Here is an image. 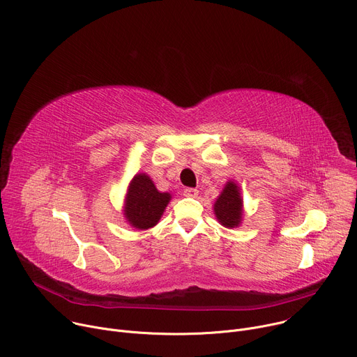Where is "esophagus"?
Returning a JSON list of instances; mask_svg holds the SVG:
<instances>
[{"label":"esophagus","instance_id":"1","mask_svg":"<svg viewBox=\"0 0 357 357\" xmlns=\"http://www.w3.org/2000/svg\"><path fill=\"white\" fill-rule=\"evenodd\" d=\"M184 195L185 197H191V199H195V197L199 195V190H197V188H185L184 190Z\"/></svg>","mask_w":357,"mask_h":357}]
</instances>
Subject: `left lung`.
<instances>
[{
    "label": "left lung",
    "instance_id": "1",
    "mask_svg": "<svg viewBox=\"0 0 357 357\" xmlns=\"http://www.w3.org/2000/svg\"><path fill=\"white\" fill-rule=\"evenodd\" d=\"M243 213V197L240 187L234 181H227L224 190L214 203V214L218 222L227 228L240 227Z\"/></svg>",
    "mask_w": 357,
    "mask_h": 357
}]
</instances>
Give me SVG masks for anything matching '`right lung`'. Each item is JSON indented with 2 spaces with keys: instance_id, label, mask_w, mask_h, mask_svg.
I'll return each instance as SVG.
<instances>
[{
  "instance_id": "add662e5",
  "label": "right lung",
  "mask_w": 357,
  "mask_h": 357,
  "mask_svg": "<svg viewBox=\"0 0 357 357\" xmlns=\"http://www.w3.org/2000/svg\"><path fill=\"white\" fill-rule=\"evenodd\" d=\"M170 200L169 192L158 191L151 178L140 173L129 184L123 215L132 227L149 229L162 218Z\"/></svg>"
}]
</instances>
